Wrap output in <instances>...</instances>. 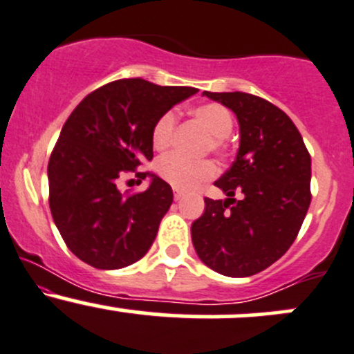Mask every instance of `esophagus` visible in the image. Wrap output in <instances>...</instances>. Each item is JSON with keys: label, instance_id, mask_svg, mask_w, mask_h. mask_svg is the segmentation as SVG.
Instances as JSON below:
<instances>
[{"label": "esophagus", "instance_id": "esophagus-1", "mask_svg": "<svg viewBox=\"0 0 354 354\" xmlns=\"http://www.w3.org/2000/svg\"><path fill=\"white\" fill-rule=\"evenodd\" d=\"M173 196H174V200H176V202H178V200H181V198H183V192H181V189H178V188H174L173 189Z\"/></svg>", "mask_w": 354, "mask_h": 354}]
</instances>
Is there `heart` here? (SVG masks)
<instances>
[{"label": "heart", "instance_id": "b5f03b06", "mask_svg": "<svg viewBox=\"0 0 354 354\" xmlns=\"http://www.w3.org/2000/svg\"><path fill=\"white\" fill-rule=\"evenodd\" d=\"M192 115L210 133V140H207V149L221 152L225 146V137H229L234 129L232 113L218 103H207V105L193 109ZM174 127H176L174 111H166L156 120L151 130V142L156 151H162L169 146L173 140ZM158 174L174 188L192 189L214 178L215 166L208 159L192 161L181 154H167L158 161Z\"/></svg>", "mask_w": 354, "mask_h": 354}]
</instances>
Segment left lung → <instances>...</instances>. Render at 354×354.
Returning <instances> with one entry per match:
<instances>
[{
    "instance_id": "8db88e82",
    "label": "left lung",
    "mask_w": 354,
    "mask_h": 354,
    "mask_svg": "<svg viewBox=\"0 0 354 354\" xmlns=\"http://www.w3.org/2000/svg\"><path fill=\"white\" fill-rule=\"evenodd\" d=\"M203 95L236 113L241 142L236 161L215 181L229 198H205L192 241L214 271L251 277L280 259L302 227L312 200L310 154L288 115L265 98L243 91Z\"/></svg>"
}]
</instances>
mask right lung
I'll return each instance as SVG.
<instances>
[{
  "label": "right lung",
  "mask_w": 354,
  "mask_h": 354,
  "mask_svg": "<svg viewBox=\"0 0 354 354\" xmlns=\"http://www.w3.org/2000/svg\"><path fill=\"white\" fill-rule=\"evenodd\" d=\"M196 88L158 86L140 77L111 81L73 110L49 159V205L73 254L98 270H118L149 251L173 203V189L151 185L122 193L118 181L152 159L151 130ZM137 180V181H140Z\"/></svg>",
  "instance_id": "1"
}]
</instances>
